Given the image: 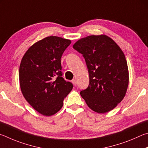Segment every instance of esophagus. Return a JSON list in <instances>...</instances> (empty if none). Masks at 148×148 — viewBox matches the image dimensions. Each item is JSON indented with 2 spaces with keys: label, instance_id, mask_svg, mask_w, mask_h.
I'll list each match as a JSON object with an SVG mask.
<instances>
[{
  "label": "esophagus",
  "instance_id": "esophagus-1",
  "mask_svg": "<svg viewBox=\"0 0 148 148\" xmlns=\"http://www.w3.org/2000/svg\"><path fill=\"white\" fill-rule=\"evenodd\" d=\"M72 83L73 84V85H75H75H77V81H76V80H75V79H73V80H72Z\"/></svg>",
  "mask_w": 148,
  "mask_h": 148
}]
</instances>
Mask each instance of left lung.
I'll list each match as a JSON object with an SVG mask.
<instances>
[{
    "instance_id": "left-lung-1",
    "label": "left lung",
    "mask_w": 148,
    "mask_h": 148,
    "mask_svg": "<svg viewBox=\"0 0 148 148\" xmlns=\"http://www.w3.org/2000/svg\"><path fill=\"white\" fill-rule=\"evenodd\" d=\"M73 47L82 54L89 73L88 86L80 94L95 112L112 110L125 97L128 87V67L123 51L105 35L87 36Z\"/></svg>"
}]
</instances>
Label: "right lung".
I'll list each match as a JSON object with an SVG mask.
<instances>
[{"label": "right lung", "mask_w": 148, "mask_h": 148, "mask_svg": "<svg viewBox=\"0 0 148 148\" xmlns=\"http://www.w3.org/2000/svg\"><path fill=\"white\" fill-rule=\"evenodd\" d=\"M71 41L49 36L34 44L23 56L19 67L22 94L42 115L49 116L61 109L73 85L62 77L61 57Z\"/></svg>", "instance_id": "1"}]
</instances>
